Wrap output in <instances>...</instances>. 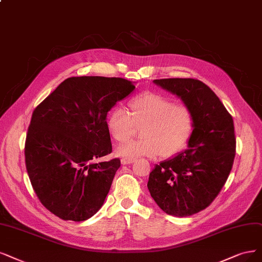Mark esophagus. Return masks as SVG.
Returning <instances> with one entry per match:
<instances>
[{
    "instance_id": "obj_1",
    "label": "esophagus",
    "mask_w": 262,
    "mask_h": 262,
    "mask_svg": "<svg viewBox=\"0 0 262 262\" xmlns=\"http://www.w3.org/2000/svg\"><path fill=\"white\" fill-rule=\"evenodd\" d=\"M134 159H122L121 160V162H122V164H123V165H127V164H132V163H134Z\"/></svg>"
}]
</instances>
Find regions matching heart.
I'll use <instances>...</instances> for the list:
<instances>
[{
	"label": "heart",
	"instance_id": "1",
	"mask_svg": "<svg viewBox=\"0 0 262 262\" xmlns=\"http://www.w3.org/2000/svg\"><path fill=\"white\" fill-rule=\"evenodd\" d=\"M132 113L118 106L109 115L112 137L126 141L143 126L142 139L132 140L118 148L124 159L139 157L171 158L188 144L194 128V115L189 106L176 104L165 96L154 93L139 95L129 102Z\"/></svg>",
	"mask_w": 262,
	"mask_h": 262
}]
</instances>
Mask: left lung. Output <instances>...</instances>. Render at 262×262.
<instances>
[{"instance_id":"1","label":"left lung","mask_w":262,"mask_h":262,"mask_svg":"<svg viewBox=\"0 0 262 262\" xmlns=\"http://www.w3.org/2000/svg\"><path fill=\"white\" fill-rule=\"evenodd\" d=\"M153 83L181 99L194 115L188 149L150 172L148 189L168 215L188 217L205 209L225 186L235 157L233 119L217 95L194 79Z\"/></svg>"}]
</instances>
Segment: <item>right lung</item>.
I'll return each mask as SVG.
<instances>
[{
  "label": "right lung",
  "instance_id": "add662e5",
  "mask_svg": "<svg viewBox=\"0 0 262 262\" xmlns=\"http://www.w3.org/2000/svg\"><path fill=\"white\" fill-rule=\"evenodd\" d=\"M135 90L122 77L72 76L38 104L29 125L25 158L35 194L54 215L84 221L103 205L119 159L106 116Z\"/></svg>",
  "mask_w": 262,
  "mask_h": 262
}]
</instances>
